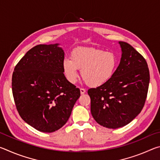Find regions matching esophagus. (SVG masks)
I'll return each mask as SVG.
<instances>
[{
	"mask_svg": "<svg viewBox=\"0 0 160 160\" xmlns=\"http://www.w3.org/2000/svg\"><path fill=\"white\" fill-rule=\"evenodd\" d=\"M86 92V90L84 88H80V93L81 94H83Z\"/></svg>",
	"mask_w": 160,
	"mask_h": 160,
	"instance_id": "34e87169",
	"label": "esophagus"
}]
</instances>
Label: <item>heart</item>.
Instances as JSON below:
<instances>
[{
  "label": "heart",
  "mask_w": 160,
  "mask_h": 160,
  "mask_svg": "<svg viewBox=\"0 0 160 160\" xmlns=\"http://www.w3.org/2000/svg\"><path fill=\"white\" fill-rule=\"evenodd\" d=\"M118 65L116 53L90 47L75 48L70 59L65 58L62 62L63 73L70 83L76 82L80 69L84 80L92 87L107 83L113 76Z\"/></svg>",
  "instance_id": "heart-1"
}]
</instances>
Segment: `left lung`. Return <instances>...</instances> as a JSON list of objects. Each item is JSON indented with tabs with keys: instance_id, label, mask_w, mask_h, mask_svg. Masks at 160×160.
<instances>
[{
	"instance_id": "obj_1",
	"label": "left lung",
	"mask_w": 160,
	"mask_h": 160,
	"mask_svg": "<svg viewBox=\"0 0 160 160\" xmlns=\"http://www.w3.org/2000/svg\"><path fill=\"white\" fill-rule=\"evenodd\" d=\"M121 58L113 76L91 88V113L99 125L116 129L131 123L144 107L150 72L142 55L129 44L118 42Z\"/></svg>"
}]
</instances>
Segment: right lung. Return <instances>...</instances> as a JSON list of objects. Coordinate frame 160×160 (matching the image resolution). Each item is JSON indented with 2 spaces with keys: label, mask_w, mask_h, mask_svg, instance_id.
Returning a JSON list of instances; mask_svg holds the SVG:
<instances>
[{
  "label": "right lung",
  "mask_w": 160,
  "mask_h": 160,
  "mask_svg": "<svg viewBox=\"0 0 160 160\" xmlns=\"http://www.w3.org/2000/svg\"><path fill=\"white\" fill-rule=\"evenodd\" d=\"M59 44L31 48L16 65L12 90L21 118L37 131L52 132L68 120L80 91L65 77Z\"/></svg>",
  "instance_id": "obj_1"
}]
</instances>
